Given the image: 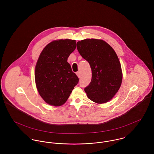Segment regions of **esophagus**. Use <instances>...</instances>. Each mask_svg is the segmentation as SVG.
<instances>
[{
    "mask_svg": "<svg viewBox=\"0 0 154 154\" xmlns=\"http://www.w3.org/2000/svg\"><path fill=\"white\" fill-rule=\"evenodd\" d=\"M76 75H77V76H78V78H81V73H80V72H78L77 73H76Z\"/></svg>",
    "mask_w": 154,
    "mask_h": 154,
    "instance_id": "esophagus-1",
    "label": "esophagus"
}]
</instances>
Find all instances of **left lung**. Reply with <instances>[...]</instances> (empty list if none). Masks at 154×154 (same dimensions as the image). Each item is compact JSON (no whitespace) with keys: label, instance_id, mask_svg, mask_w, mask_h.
<instances>
[{"label":"left lung","instance_id":"left-lung-1","mask_svg":"<svg viewBox=\"0 0 154 154\" xmlns=\"http://www.w3.org/2000/svg\"><path fill=\"white\" fill-rule=\"evenodd\" d=\"M76 47L92 70L91 82L84 89L88 98L98 104L109 101L118 92L123 78L115 51L106 42L94 38L78 42Z\"/></svg>","mask_w":154,"mask_h":154}]
</instances>
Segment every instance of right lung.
<instances>
[{"instance_id": "1", "label": "right lung", "mask_w": 154, "mask_h": 154, "mask_svg": "<svg viewBox=\"0 0 154 154\" xmlns=\"http://www.w3.org/2000/svg\"><path fill=\"white\" fill-rule=\"evenodd\" d=\"M75 48L74 40H54L44 47L38 57L35 69V84L40 95L49 105L65 104L79 82L67 62Z\"/></svg>"}]
</instances>
